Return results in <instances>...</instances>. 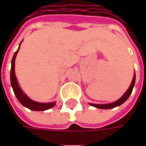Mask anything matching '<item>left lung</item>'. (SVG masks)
<instances>
[{"label": "left lung", "instance_id": "left-lung-1", "mask_svg": "<svg viewBox=\"0 0 146 146\" xmlns=\"http://www.w3.org/2000/svg\"><path fill=\"white\" fill-rule=\"evenodd\" d=\"M135 75H134V77H133V80H132V82L131 84V85L129 87V88L127 89V91L125 92V94L123 95L121 98L118 99L117 101H116L115 102H113V103H110V104H93V103H90L91 106H95L96 108H98V109H104V110H107V109H112V108L116 107V106H119L121 104H123L124 102L127 99V98L130 97V95L131 94L132 90H133V88L135 86Z\"/></svg>", "mask_w": 146, "mask_h": 146}]
</instances>
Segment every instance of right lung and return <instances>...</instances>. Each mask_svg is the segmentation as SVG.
<instances>
[{
	"instance_id": "add662e5",
	"label": "right lung",
	"mask_w": 146,
	"mask_h": 146,
	"mask_svg": "<svg viewBox=\"0 0 146 146\" xmlns=\"http://www.w3.org/2000/svg\"><path fill=\"white\" fill-rule=\"evenodd\" d=\"M20 48V46H19ZM19 48L17 51L15 52L12 60H11V84L14 93L16 98L20 102L21 104L23 105L25 107L28 108L31 110H34V111H44V110H47L51 109L55 105V102H50V103H40V102H36L33 100H31L27 97V95L24 94L23 92H22V90L19 88V86L18 84L17 80L15 77V57L17 54L18 51L19 50Z\"/></svg>"
}]
</instances>
